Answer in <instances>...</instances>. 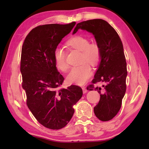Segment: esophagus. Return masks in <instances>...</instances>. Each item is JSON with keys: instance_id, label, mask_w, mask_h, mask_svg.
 Here are the masks:
<instances>
[{"instance_id": "obj_1", "label": "esophagus", "mask_w": 149, "mask_h": 149, "mask_svg": "<svg viewBox=\"0 0 149 149\" xmlns=\"http://www.w3.org/2000/svg\"><path fill=\"white\" fill-rule=\"evenodd\" d=\"M82 90H83V93H86L87 92V90L85 87H82Z\"/></svg>"}]
</instances>
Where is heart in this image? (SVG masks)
I'll return each instance as SVG.
<instances>
[{
    "label": "heart",
    "instance_id": "b5f03b06",
    "mask_svg": "<svg viewBox=\"0 0 149 149\" xmlns=\"http://www.w3.org/2000/svg\"><path fill=\"white\" fill-rule=\"evenodd\" d=\"M70 49L81 52L80 63L81 64L72 68L67 77L70 84L83 85L92 75V69L90 64L97 66L102 58V52L99 45L96 42H90L87 37L76 35L65 42ZM54 60L56 67L61 72H65L69 65L66 62V52L62 48L57 47L54 51Z\"/></svg>",
    "mask_w": 149,
    "mask_h": 149
}]
</instances>
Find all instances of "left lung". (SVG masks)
Returning a JSON list of instances; mask_svg holds the SVG:
<instances>
[{
	"instance_id": "1",
	"label": "left lung",
	"mask_w": 149,
	"mask_h": 149,
	"mask_svg": "<svg viewBox=\"0 0 149 149\" xmlns=\"http://www.w3.org/2000/svg\"><path fill=\"white\" fill-rule=\"evenodd\" d=\"M79 29L94 35L102 52L99 68L87 89L96 90L100 94V100L94 107L96 116L106 122L112 120L118 114L126 91L127 64L122 42L116 30L101 19H89L78 23L73 33ZM102 82V87L95 84Z\"/></svg>"
}]
</instances>
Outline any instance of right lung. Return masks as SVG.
<instances>
[{
  "instance_id": "add662e5",
  "label": "right lung",
  "mask_w": 149,
  "mask_h": 149,
  "mask_svg": "<svg viewBox=\"0 0 149 149\" xmlns=\"http://www.w3.org/2000/svg\"><path fill=\"white\" fill-rule=\"evenodd\" d=\"M75 25L46 24L33 29L22 48L20 71L27 107L37 120L51 130L65 127L74 113L73 108L82 97L77 85L61 88L64 78L56 68L54 51Z\"/></svg>"
}]
</instances>
